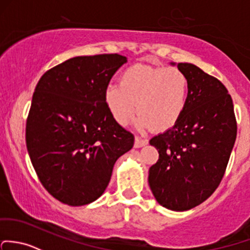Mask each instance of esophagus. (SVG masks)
<instances>
[{"label":"esophagus","mask_w":250,"mask_h":250,"mask_svg":"<svg viewBox=\"0 0 250 250\" xmlns=\"http://www.w3.org/2000/svg\"><path fill=\"white\" fill-rule=\"evenodd\" d=\"M147 143H148V141H147V139H143V138H140V136H135V143H134V147H135V148H139V147H143V146L147 145Z\"/></svg>","instance_id":"esophagus-1"}]
</instances>
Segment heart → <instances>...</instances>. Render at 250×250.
Listing matches in <instances>:
<instances>
[{
	"instance_id": "obj_1",
	"label": "heart",
	"mask_w": 250,
	"mask_h": 250,
	"mask_svg": "<svg viewBox=\"0 0 250 250\" xmlns=\"http://www.w3.org/2000/svg\"><path fill=\"white\" fill-rule=\"evenodd\" d=\"M188 78L177 67L134 64L107 86L105 103L118 125L138 118L140 128L167 130L178 122L188 102Z\"/></svg>"
}]
</instances>
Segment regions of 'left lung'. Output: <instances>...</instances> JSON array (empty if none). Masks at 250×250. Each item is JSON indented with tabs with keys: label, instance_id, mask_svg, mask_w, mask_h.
Segmentation results:
<instances>
[{
	"label": "left lung",
	"instance_id": "obj_1",
	"mask_svg": "<svg viewBox=\"0 0 250 250\" xmlns=\"http://www.w3.org/2000/svg\"><path fill=\"white\" fill-rule=\"evenodd\" d=\"M188 78L185 112L149 140L159 158L148 183L165 208L187 211L209 198L222 182L237 135L232 98L217 78L191 63H178Z\"/></svg>",
	"mask_w": 250,
	"mask_h": 250
}]
</instances>
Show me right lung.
Wrapping results in <instances>:
<instances>
[{
  "mask_svg": "<svg viewBox=\"0 0 250 250\" xmlns=\"http://www.w3.org/2000/svg\"><path fill=\"white\" fill-rule=\"evenodd\" d=\"M118 54L78 56L43 74L26 121V146L43 187L69 206L93 202L106 189L116 160L134 135L105 103Z\"/></svg>",
  "mask_w": 250,
  "mask_h": 250,
  "instance_id": "right-lung-1",
  "label": "right lung"
}]
</instances>
